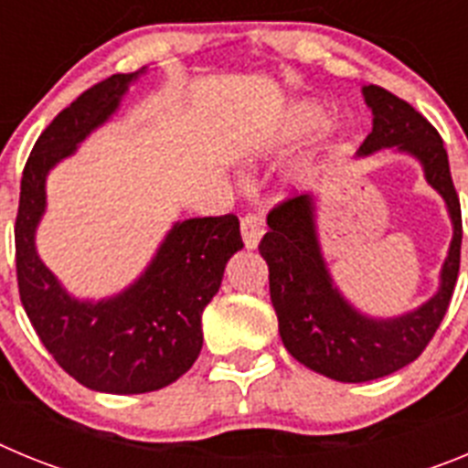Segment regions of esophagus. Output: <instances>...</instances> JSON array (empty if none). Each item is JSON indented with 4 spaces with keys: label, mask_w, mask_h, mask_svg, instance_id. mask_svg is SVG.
<instances>
[{
    "label": "esophagus",
    "mask_w": 468,
    "mask_h": 468,
    "mask_svg": "<svg viewBox=\"0 0 468 468\" xmlns=\"http://www.w3.org/2000/svg\"><path fill=\"white\" fill-rule=\"evenodd\" d=\"M241 234L246 248H255L264 234V215L260 210H250L241 218Z\"/></svg>",
    "instance_id": "esophagus-1"
}]
</instances>
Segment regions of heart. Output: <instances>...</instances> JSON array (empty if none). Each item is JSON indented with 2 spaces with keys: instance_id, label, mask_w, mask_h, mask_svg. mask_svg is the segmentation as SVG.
Masks as SVG:
<instances>
[{
  "instance_id": "1",
  "label": "heart",
  "mask_w": 468,
  "mask_h": 468,
  "mask_svg": "<svg viewBox=\"0 0 468 468\" xmlns=\"http://www.w3.org/2000/svg\"><path fill=\"white\" fill-rule=\"evenodd\" d=\"M318 117H321V110L314 105H302L295 110V123L302 128H307V126H312V123H316Z\"/></svg>"
}]
</instances>
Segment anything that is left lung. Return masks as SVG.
<instances>
[{"instance_id": "obj_1", "label": "left lung", "mask_w": 468, "mask_h": 468, "mask_svg": "<svg viewBox=\"0 0 468 468\" xmlns=\"http://www.w3.org/2000/svg\"><path fill=\"white\" fill-rule=\"evenodd\" d=\"M363 95L373 107V131L358 154L394 144L415 154L429 185L448 204L454 237L441 274V291L417 312L394 321H375L349 307L333 288L318 250L312 197L292 194L270 210V231L258 248L270 267L281 340L297 361L337 382H370L415 361L448 312L462 260V206L443 138L410 102L391 90L370 84Z\"/></svg>"}]
</instances>
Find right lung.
<instances>
[{
	"label": "right lung",
	"mask_w": 468,
	"mask_h": 468,
	"mask_svg": "<svg viewBox=\"0 0 468 468\" xmlns=\"http://www.w3.org/2000/svg\"><path fill=\"white\" fill-rule=\"evenodd\" d=\"M135 77L112 74L44 128L23 168L16 215V274L32 328L65 373L107 394L156 391L187 373L204 345L201 314L220 288L227 260L243 248L234 213L177 222L143 279L98 304L72 300L37 258L48 168L117 110Z\"/></svg>",
	"instance_id": "add662e5"
}]
</instances>
